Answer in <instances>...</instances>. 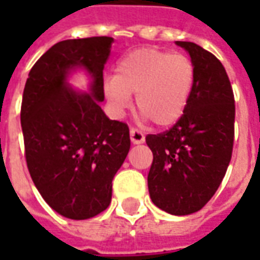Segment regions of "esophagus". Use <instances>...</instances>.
Instances as JSON below:
<instances>
[{
    "mask_svg": "<svg viewBox=\"0 0 260 260\" xmlns=\"http://www.w3.org/2000/svg\"><path fill=\"white\" fill-rule=\"evenodd\" d=\"M131 134V141L134 142L135 145H139V143H143L145 142V135H143V132L142 131H139L138 128H131L129 131Z\"/></svg>",
    "mask_w": 260,
    "mask_h": 260,
    "instance_id": "34e87169",
    "label": "esophagus"
}]
</instances>
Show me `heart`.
Listing matches in <instances>:
<instances>
[{"label":"heart","mask_w":260,"mask_h":260,"mask_svg":"<svg viewBox=\"0 0 260 260\" xmlns=\"http://www.w3.org/2000/svg\"><path fill=\"white\" fill-rule=\"evenodd\" d=\"M195 64L188 55L138 48L119 59L115 75L104 82V94L115 114L124 113L136 94L145 118L167 126L181 118L195 85Z\"/></svg>","instance_id":"b5f03b06"}]
</instances>
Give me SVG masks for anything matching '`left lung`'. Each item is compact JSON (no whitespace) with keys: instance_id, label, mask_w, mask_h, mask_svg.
Segmentation results:
<instances>
[{"instance_id":"1","label":"left lung","mask_w":260,"mask_h":260,"mask_svg":"<svg viewBox=\"0 0 260 260\" xmlns=\"http://www.w3.org/2000/svg\"><path fill=\"white\" fill-rule=\"evenodd\" d=\"M177 44L195 64V85L181 118L146 136L153 153L147 186L156 206L185 216L212 199L225 175L234 146L235 100L229 75L212 53L191 42Z\"/></svg>"}]
</instances>
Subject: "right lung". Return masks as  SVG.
<instances>
[{"mask_svg":"<svg viewBox=\"0 0 260 260\" xmlns=\"http://www.w3.org/2000/svg\"><path fill=\"white\" fill-rule=\"evenodd\" d=\"M113 37L64 40L43 54L26 80L20 124L27 170L51 209L86 220L111 202L113 178L129 152V128L108 119L103 69ZM93 76V90L76 93L64 85L74 66Z\"/></svg>","mask_w":260,"mask_h":260,"instance_id":"add662e5","label":"right lung"}]
</instances>
